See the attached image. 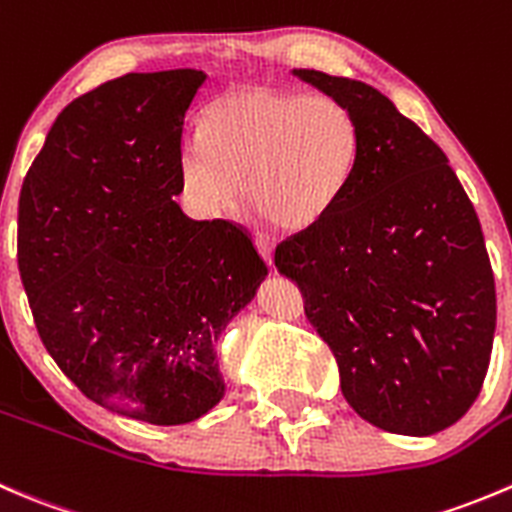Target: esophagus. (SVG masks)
<instances>
[{
	"mask_svg": "<svg viewBox=\"0 0 512 512\" xmlns=\"http://www.w3.org/2000/svg\"><path fill=\"white\" fill-rule=\"evenodd\" d=\"M256 249H258V254H261L263 261H266L268 266H273V246L266 236H256Z\"/></svg>",
	"mask_w": 512,
	"mask_h": 512,
	"instance_id": "esophagus-1",
	"label": "esophagus"
}]
</instances>
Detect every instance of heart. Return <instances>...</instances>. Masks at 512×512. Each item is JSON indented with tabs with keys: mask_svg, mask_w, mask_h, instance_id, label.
Segmentation results:
<instances>
[{
	"mask_svg": "<svg viewBox=\"0 0 512 512\" xmlns=\"http://www.w3.org/2000/svg\"><path fill=\"white\" fill-rule=\"evenodd\" d=\"M358 159V124L331 96L236 86L211 101L201 134L179 146V179L194 209L221 216L246 201L268 226L301 231L321 221Z\"/></svg>",
	"mask_w": 512,
	"mask_h": 512,
	"instance_id": "b5f03b06",
	"label": "heart"
}]
</instances>
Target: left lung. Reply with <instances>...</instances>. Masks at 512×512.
<instances>
[{
	"label": "left lung",
	"instance_id": "8db88e82",
	"mask_svg": "<svg viewBox=\"0 0 512 512\" xmlns=\"http://www.w3.org/2000/svg\"><path fill=\"white\" fill-rule=\"evenodd\" d=\"M293 77L348 106L358 159L333 209L276 246L341 391L376 428L433 435L468 413L495 336L483 231L448 156L388 96L346 77Z\"/></svg>",
	"mask_w": 512,
	"mask_h": 512
}]
</instances>
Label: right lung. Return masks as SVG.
<instances>
[{
  "instance_id": "right-lung-1",
  "label": "right lung",
  "mask_w": 512,
  "mask_h": 512,
  "mask_svg": "<svg viewBox=\"0 0 512 512\" xmlns=\"http://www.w3.org/2000/svg\"><path fill=\"white\" fill-rule=\"evenodd\" d=\"M206 74H124L74 99L19 194L17 256L39 338L96 406L181 426L224 398L216 341L268 268L231 221L174 196Z\"/></svg>"
}]
</instances>
